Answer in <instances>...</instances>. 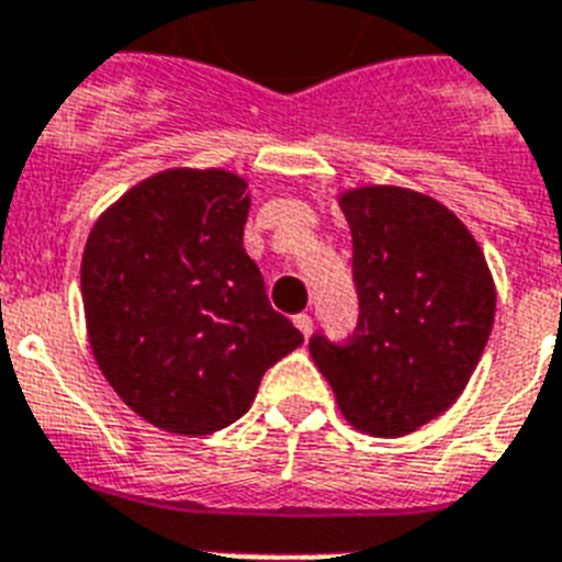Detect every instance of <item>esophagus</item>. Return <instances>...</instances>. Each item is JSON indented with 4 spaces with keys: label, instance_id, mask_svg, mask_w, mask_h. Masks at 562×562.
Instances as JSON below:
<instances>
[{
    "label": "esophagus",
    "instance_id": "esophagus-1",
    "mask_svg": "<svg viewBox=\"0 0 562 562\" xmlns=\"http://www.w3.org/2000/svg\"><path fill=\"white\" fill-rule=\"evenodd\" d=\"M294 326H297L300 333H303V338H308V335L315 333V324H312V317H308V315L294 317Z\"/></svg>",
    "mask_w": 562,
    "mask_h": 562
}]
</instances>
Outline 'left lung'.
<instances>
[{"mask_svg":"<svg viewBox=\"0 0 562 562\" xmlns=\"http://www.w3.org/2000/svg\"><path fill=\"white\" fill-rule=\"evenodd\" d=\"M352 233L359 326L308 352L344 419L373 437H402L461 396L496 317V282L467 224L431 194L405 187L338 194Z\"/></svg>","mask_w":562,"mask_h":562,"instance_id":"left-lung-1","label":"left lung"}]
</instances>
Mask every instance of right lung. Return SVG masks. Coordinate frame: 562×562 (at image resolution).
<instances>
[{"mask_svg":"<svg viewBox=\"0 0 562 562\" xmlns=\"http://www.w3.org/2000/svg\"><path fill=\"white\" fill-rule=\"evenodd\" d=\"M247 180L166 169L92 224L81 297L92 359L127 408L171 435L236 423L265 370L303 344L245 254Z\"/></svg>","mask_w":562,"mask_h":562,"instance_id":"add662e5","label":"right lung"}]
</instances>
